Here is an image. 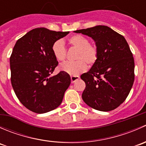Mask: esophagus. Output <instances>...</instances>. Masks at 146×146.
I'll return each mask as SVG.
<instances>
[{
  "instance_id": "34e87169",
  "label": "esophagus",
  "mask_w": 146,
  "mask_h": 146,
  "mask_svg": "<svg viewBox=\"0 0 146 146\" xmlns=\"http://www.w3.org/2000/svg\"><path fill=\"white\" fill-rule=\"evenodd\" d=\"M80 78V77L78 76H72L71 77H70V79H71V83H73V82H75L76 81V80H78V79Z\"/></svg>"
}]
</instances>
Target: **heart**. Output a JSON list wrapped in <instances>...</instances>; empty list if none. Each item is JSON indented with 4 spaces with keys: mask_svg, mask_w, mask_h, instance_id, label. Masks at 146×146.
Returning <instances> with one entry per match:
<instances>
[{
    "mask_svg": "<svg viewBox=\"0 0 146 146\" xmlns=\"http://www.w3.org/2000/svg\"><path fill=\"white\" fill-rule=\"evenodd\" d=\"M69 44L77 48L76 54L77 61L74 62H66L60 65L59 70L71 76H78L87 70V64L92 65L98 58V48L96 45L90 44V40L81 35H76L68 39ZM52 53L56 59L63 62L66 58V48L62 40H57L51 47Z\"/></svg>",
    "mask_w": 146,
    "mask_h": 146,
    "instance_id": "1",
    "label": "heart"
}]
</instances>
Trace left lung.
<instances>
[{"mask_svg": "<svg viewBox=\"0 0 146 146\" xmlns=\"http://www.w3.org/2000/svg\"><path fill=\"white\" fill-rule=\"evenodd\" d=\"M74 32L92 38L99 52L96 62L80 76L85 82L82 100L95 110H114L125 101L134 82V59L127 42L104 25Z\"/></svg>", "mask_w": 146, "mask_h": 146, "instance_id": "left-lung-1", "label": "left lung"}]
</instances>
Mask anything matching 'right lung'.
<instances>
[{
	"mask_svg": "<svg viewBox=\"0 0 146 146\" xmlns=\"http://www.w3.org/2000/svg\"><path fill=\"white\" fill-rule=\"evenodd\" d=\"M69 32L35 28L19 39L10 58L11 83L20 102L30 111L43 114L62 102L70 84L67 73L51 76L58 62L51 47Z\"/></svg>",
	"mask_w": 146,
	"mask_h": 146,
	"instance_id": "right-lung-1",
	"label": "right lung"
}]
</instances>
